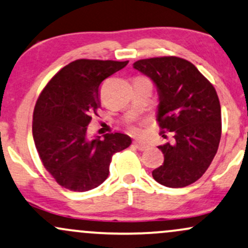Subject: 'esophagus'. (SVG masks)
Segmentation results:
<instances>
[{
    "mask_svg": "<svg viewBox=\"0 0 248 248\" xmlns=\"http://www.w3.org/2000/svg\"><path fill=\"white\" fill-rule=\"evenodd\" d=\"M133 145H135V147L139 151H146L148 148V145L146 142H142V141H135L133 142Z\"/></svg>",
    "mask_w": 248,
    "mask_h": 248,
    "instance_id": "obj_1",
    "label": "esophagus"
}]
</instances>
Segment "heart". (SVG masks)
Returning a JSON list of instances; mask_svg holds the SVG:
<instances>
[{"label": "heart", "instance_id": "heart-1", "mask_svg": "<svg viewBox=\"0 0 248 248\" xmlns=\"http://www.w3.org/2000/svg\"><path fill=\"white\" fill-rule=\"evenodd\" d=\"M130 130L132 131L133 133H137V135H139V133H141V130L139 129L138 126H136V125H130Z\"/></svg>", "mask_w": 248, "mask_h": 248}]
</instances>
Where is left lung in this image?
I'll list each match as a JSON object with an SVG mask.
<instances>
[{
	"label": "left lung",
	"instance_id": "obj_1",
	"mask_svg": "<svg viewBox=\"0 0 248 248\" xmlns=\"http://www.w3.org/2000/svg\"><path fill=\"white\" fill-rule=\"evenodd\" d=\"M133 67L158 87L160 135H174L173 141L158 146L165 160L152 171L153 179L170 188L187 187L205 173L219 146L222 112L216 89L190 61L179 57L141 59Z\"/></svg>",
	"mask_w": 248,
	"mask_h": 248
}]
</instances>
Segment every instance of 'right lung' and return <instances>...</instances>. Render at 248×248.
<instances>
[{
  "mask_svg": "<svg viewBox=\"0 0 248 248\" xmlns=\"http://www.w3.org/2000/svg\"><path fill=\"white\" fill-rule=\"evenodd\" d=\"M127 62L72 61L40 93L32 135L44 167L61 187L78 193L98 187L109 175L113 154L131 145L123 133H107L102 140L87 136V126L101 107V83Z\"/></svg>",
  "mask_w": 248,
  "mask_h": 248,
  "instance_id": "right-lung-1",
  "label": "right lung"
}]
</instances>
